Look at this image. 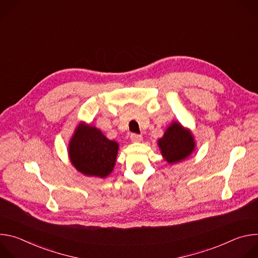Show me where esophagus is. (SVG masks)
<instances>
[{
	"label": "esophagus",
	"mask_w": 258,
	"mask_h": 258,
	"mask_svg": "<svg viewBox=\"0 0 258 258\" xmlns=\"http://www.w3.org/2000/svg\"><path fill=\"white\" fill-rule=\"evenodd\" d=\"M131 140L132 142H135V143H139L143 140V137L141 135H137V134H132L131 135Z\"/></svg>",
	"instance_id": "obj_1"
}]
</instances>
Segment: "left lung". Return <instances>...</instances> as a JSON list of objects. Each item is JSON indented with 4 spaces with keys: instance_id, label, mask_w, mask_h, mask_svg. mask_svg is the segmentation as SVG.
Segmentation results:
<instances>
[{
    "instance_id": "8db88e82",
    "label": "left lung",
    "mask_w": 258,
    "mask_h": 258,
    "mask_svg": "<svg viewBox=\"0 0 258 258\" xmlns=\"http://www.w3.org/2000/svg\"><path fill=\"white\" fill-rule=\"evenodd\" d=\"M161 155L169 164L188 158L195 150L196 143L191 131L178 121H172L157 142Z\"/></svg>"
}]
</instances>
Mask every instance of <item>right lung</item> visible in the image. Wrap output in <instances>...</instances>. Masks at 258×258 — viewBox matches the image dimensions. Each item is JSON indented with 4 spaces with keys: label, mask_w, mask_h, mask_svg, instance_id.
Listing matches in <instances>:
<instances>
[{
    "label": "right lung",
    "mask_w": 258,
    "mask_h": 258,
    "mask_svg": "<svg viewBox=\"0 0 258 258\" xmlns=\"http://www.w3.org/2000/svg\"><path fill=\"white\" fill-rule=\"evenodd\" d=\"M119 145L91 124L80 122L68 143V156L75 168L87 176L106 177L113 171Z\"/></svg>",
    "instance_id": "obj_1"
}]
</instances>
